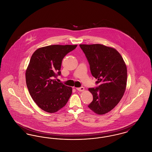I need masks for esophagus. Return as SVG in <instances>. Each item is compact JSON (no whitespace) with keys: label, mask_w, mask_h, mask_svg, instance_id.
Wrapping results in <instances>:
<instances>
[{"label":"esophagus","mask_w":152,"mask_h":152,"mask_svg":"<svg viewBox=\"0 0 152 152\" xmlns=\"http://www.w3.org/2000/svg\"><path fill=\"white\" fill-rule=\"evenodd\" d=\"M76 89H77V91H84V88H83V87H80V88H76Z\"/></svg>","instance_id":"34e87169"}]
</instances>
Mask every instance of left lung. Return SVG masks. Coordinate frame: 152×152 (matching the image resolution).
<instances>
[{"label":"left lung","instance_id":"left-lung-1","mask_svg":"<svg viewBox=\"0 0 152 152\" xmlns=\"http://www.w3.org/2000/svg\"><path fill=\"white\" fill-rule=\"evenodd\" d=\"M90 66L91 75L97 80L96 88H89L93 99L88 107L99 115L111 111L119 102L127 84V67L115 49L102 44H80Z\"/></svg>","mask_w":152,"mask_h":152}]
</instances>
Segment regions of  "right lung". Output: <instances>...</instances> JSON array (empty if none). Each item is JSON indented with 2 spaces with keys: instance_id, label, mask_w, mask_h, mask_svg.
I'll use <instances>...</instances> for the list:
<instances>
[{
  "instance_id": "right-lung-1",
  "label": "right lung",
  "mask_w": 152,
  "mask_h": 152,
  "mask_svg": "<svg viewBox=\"0 0 152 152\" xmlns=\"http://www.w3.org/2000/svg\"><path fill=\"white\" fill-rule=\"evenodd\" d=\"M77 45H52L35 51L26 71V85L31 98L44 111L54 113L65 106L72 88L54 78L61 75V61Z\"/></svg>"
}]
</instances>
